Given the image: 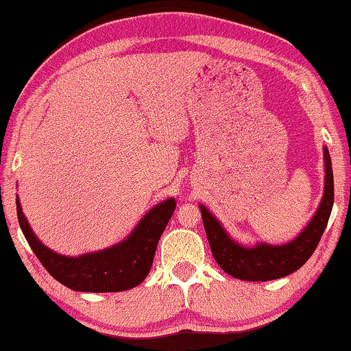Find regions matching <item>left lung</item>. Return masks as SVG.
<instances>
[{
	"label": "left lung",
	"mask_w": 351,
	"mask_h": 351,
	"mask_svg": "<svg viewBox=\"0 0 351 351\" xmlns=\"http://www.w3.org/2000/svg\"><path fill=\"white\" fill-rule=\"evenodd\" d=\"M323 159H325L326 175L325 193H323L320 206L307 227L287 244L273 245L260 243L252 247H245L233 241L222 228L221 222L205 206L200 205L209 247H211L214 260L227 274L250 282L274 280L295 273L311 258L328 226L334 203L332 165L326 146L323 148Z\"/></svg>",
	"instance_id": "8db88e82"
}]
</instances>
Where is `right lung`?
Returning <instances> with one entry per match:
<instances>
[{
  "label": "right lung",
  "instance_id": "add662e5",
  "mask_svg": "<svg viewBox=\"0 0 351 351\" xmlns=\"http://www.w3.org/2000/svg\"><path fill=\"white\" fill-rule=\"evenodd\" d=\"M15 202L20 228L42 266L67 289L93 293L124 291L142 284L153 265L160 234L176 208L175 198H167L145 214L124 241L99 252L64 257L36 238L20 206L19 197Z\"/></svg>",
  "mask_w": 351,
  "mask_h": 351
}]
</instances>
